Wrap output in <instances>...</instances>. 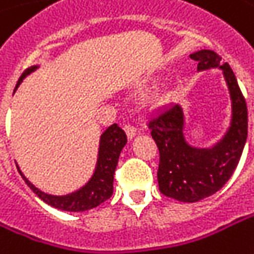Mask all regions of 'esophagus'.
<instances>
[{"label":"esophagus","mask_w":254,"mask_h":254,"mask_svg":"<svg viewBox=\"0 0 254 254\" xmlns=\"http://www.w3.org/2000/svg\"><path fill=\"white\" fill-rule=\"evenodd\" d=\"M124 129H125V132H127V139H133V138H135V135H136V127H132V125H125Z\"/></svg>","instance_id":"obj_1"}]
</instances>
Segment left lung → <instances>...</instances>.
<instances>
[{
    "mask_svg": "<svg viewBox=\"0 0 254 254\" xmlns=\"http://www.w3.org/2000/svg\"><path fill=\"white\" fill-rule=\"evenodd\" d=\"M198 62L197 71H223L231 102V116L224 135L210 146H195L187 141L186 113L175 103L149 119L148 127L159 149V191L183 202L207 198L224 186L236 170L247 139V106L237 79L227 63L213 50L190 54Z\"/></svg>",
    "mask_w": 254,
    "mask_h": 254,
    "instance_id": "obj_1",
    "label": "left lung"
}]
</instances>
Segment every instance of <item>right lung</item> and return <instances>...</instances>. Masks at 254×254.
<instances>
[{
  "label": "right lung",
  "mask_w": 254,
  "mask_h": 254,
  "mask_svg": "<svg viewBox=\"0 0 254 254\" xmlns=\"http://www.w3.org/2000/svg\"><path fill=\"white\" fill-rule=\"evenodd\" d=\"M38 67L40 66L36 64V66L27 68L21 74V77L18 79L15 89L23 83V80L28 74L34 73ZM127 133L119 127L118 124H113L108 127L100 135V139H99L96 165H95L92 177L89 178V181L84 186L77 188L73 192L64 194V195H54V194L41 191L31 181H28V178L21 172L18 165H17V168H18L20 175L25 181V184L41 201H44L57 210H62V211L82 213V211H87L90 208H95L99 204L111 198V195L113 194L115 170H116V165L119 161V155H121L124 146L127 145Z\"/></svg>",
  "instance_id": "add662e5"
}]
</instances>
